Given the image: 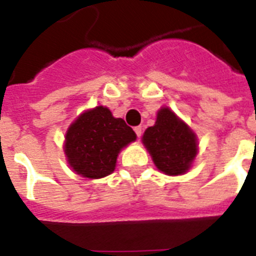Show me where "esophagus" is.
Returning a JSON list of instances; mask_svg holds the SVG:
<instances>
[{
  "instance_id": "34e87169",
  "label": "esophagus",
  "mask_w": 256,
  "mask_h": 256,
  "mask_svg": "<svg viewBox=\"0 0 256 256\" xmlns=\"http://www.w3.org/2000/svg\"><path fill=\"white\" fill-rule=\"evenodd\" d=\"M134 132H135V134H136V136H138V138H140L142 134H143V128H142V126H136V128H134Z\"/></svg>"
}]
</instances>
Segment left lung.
<instances>
[{
	"instance_id": "1",
	"label": "left lung",
	"mask_w": 256,
	"mask_h": 256,
	"mask_svg": "<svg viewBox=\"0 0 256 256\" xmlns=\"http://www.w3.org/2000/svg\"><path fill=\"white\" fill-rule=\"evenodd\" d=\"M143 143L154 165L165 174H184L196 156L195 134L168 108L158 113L156 124L146 130Z\"/></svg>"
}]
</instances>
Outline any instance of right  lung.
Here are the masks:
<instances>
[{
  "label": "right lung",
  "mask_w": 256,
  "mask_h": 256,
  "mask_svg": "<svg viewBox=\"0 0 256 256\" xmlns=\"http://www.w3.org/2000/svg\"><path fill=\"white\" fill-rule=\"evenodd\" d=\"M136 139L134 130L110 110L96 106L76 118L66 132L65 154L72 170L102 178L116 168L118 152Z\"/></svg>",
  "instance_id": "right-lung-1"
}]
</instances>
